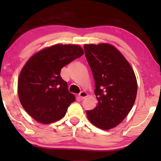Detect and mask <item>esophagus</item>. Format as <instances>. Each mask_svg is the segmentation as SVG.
<instances>
[{"instance_id":"34e87169","label":"esophagus","mask_w":161,"mask_h":161,"mask_svg":"<svg viewBox=\"0 0 161 161\" xmlns=\"http://www.w3.org/2000/svg\"><path fill=\"white\" fill-rule=\"evenodd\" d=\"M79 97H80V99H84L88 97V94L86 92H81L80 94H79Z\"/></svg>"}]
</instances>
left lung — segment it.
Wrapping results in <instances>:
<instances>
[{
    "instance_id": "obj_1",
    "label": "left lung",
    "mask_w": 161,
    "mask_h": 161,
    "mask_svg": "<svg viewBox=\"0 0 161 161\" xmlns=\"http://www.w3.org/2000/svg\"><path fill=\"white\" fill-rule=\"evenodd\" d=\"M94 79L97 104L86 111L90 122L110 130L126 118L135 103L137 80L131 65L119 50L108 43L84 45Z\"/></svg>"
}]
</instances>
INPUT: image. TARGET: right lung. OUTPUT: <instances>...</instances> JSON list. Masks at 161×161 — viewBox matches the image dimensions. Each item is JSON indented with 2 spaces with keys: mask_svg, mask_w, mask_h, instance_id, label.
<instances>
[{
  "mask_svg": "<svg viewBox=\"0 0 161 161\" xmlns=\"http://www.w3.org/2000/svg\"><path fill=\"white\" fill-rule=\"evenodd\" d=\"M83 55L80 45L56 44L33 55L22 69L17 92L21 105L42 124H50L65 116L75 100L61 78L63 67Z\"/></svg>",
  "mask_w": 161,
  "mask_h": 161,
  "instance_id": "add662e5",
  "label": "right lung"
}]
</instances>
